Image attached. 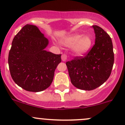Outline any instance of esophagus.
Listing matches in <instances>:
<instances>
[{"label": "esophagus", "instance_id": "esophagus-1", "mask_svg": "<svg viewBox=\"0 0 125 125\" xmlns=\"http://www.w3.org/2000/svg\"><path fill=\"white\" fill-rule=\"evenodd\" d=\"M61 58L63 62H65L66 61L67 59H68V57H67V56L66 55V54H62V55Z\"/></svg>", "mask_w": 125, "mask_h": 125}]
</instances>
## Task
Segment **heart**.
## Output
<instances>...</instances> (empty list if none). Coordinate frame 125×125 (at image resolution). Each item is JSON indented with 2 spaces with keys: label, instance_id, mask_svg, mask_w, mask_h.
<instances>
[{
  "label": "heart",
  "instance_id": "b5f03b06",
  "mask_svg": "<svg viewBox=\"0 0 125 125\" xmlns=\"http://www.w3.org/2000/svg\"><path fill=\"white\" fill-rule=\"evenodd\" d=\"M61 42L65 47H73V52L76 54L83 56L90 50L92 40L87 35L72 34L63 38Z\"/></svg>",
  "mask_w": 125,
  "mask_h": 125
}]
</instances>
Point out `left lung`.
I'll return each instance as SVG.
<instances>
[{"label":"left lung","mask_w":125,"mask_h":125,"mask_svg":"<svg viewBox=\"0 0 125 125\" xmlns=\"http://www.w3.org/2000/svg\"><path fill=\"white\" fill-rule=\"evenodd\" d=\"M95 44L84 57L66 63L72 84L80 90H94L107 80L114 63L113 44L109 34L101 27L93 25Z\"/></svg>","instance_id":"obj_1"}]
</instances>
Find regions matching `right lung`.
I'll return each mask as SVG.
<instances>
[{
    "label": "right lung",
    "instance_id": "add662e5",
    "mask_svg": "<svg viewBox=\"0 0 125 125\" xmlns=\"http://www.w3.org/2000/svg\"><path fill=\"white\" fill-rule=\"evenodd\" d=\"M49 40L35 25H25L13 38L8 64L14 82L25 90L40 92L51 85L61 54L45 50Z\"/></svg>",
    "mask_w": 125,
    "mask_h": 125
}]
</instances>
